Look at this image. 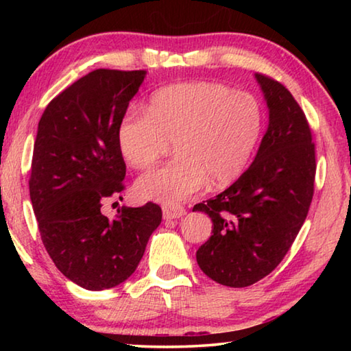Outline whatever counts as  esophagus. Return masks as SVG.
Returning <instances> with one entry per match:
<instances>
[{"label":"esophagus","mask_w":351,"mask_h":351,"mask_svg":"<svg viewBox=\"0 0 351 351\" xmlns=\"http://www.w3.org/2000/svg\"><path fill=\"white\" fill-rule=\"evenodd\" d=\"M164 219H176L186 215V209L181 206H165L162 209Z\"/></svg>","instance_id":"obj_1"}]
</instances>
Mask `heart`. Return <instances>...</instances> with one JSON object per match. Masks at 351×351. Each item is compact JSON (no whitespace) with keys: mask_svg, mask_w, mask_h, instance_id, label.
<instances>
[{"mask_svg":"<svg viewBox=\"0 0 351 351\" xmlns=\"http://www.w3.org/2000/svg\"><path fill=\"white\" fill-rule=\"evenodd\" d=\"M263 122V108L252 94L217 82H184L154 91L148 110L123 112L117 142L130 165L150 169L173 141V161L136 184L142 198L173 206L197 195L209 180L215 187L239 180Z\"/></svg>","mask_w":351,"mask_h":351,"instance_id":"1","label":"heart"}]
</instances>
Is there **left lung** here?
Listing matches in <instances>:
<instances>
[{
    "label": "left lung",
    "instance_id": "left-lung-1",
    "mask_svg": "<svg viewBox=\"0 0 351 351\" xmlns=\"http://www.w3.org/2000/svg\"><path fill=\"white\" fill-rule=\"evenodd\" d=\"M269 108L268 132L245 173L218 197L193 207L212 218V237L197 251L201 271L243 288L274 271L310 210L316 147L306 116L280 82L255 74Z\"/></svg>",
    "mask_w": 351,
    "mask_h": 351
}]
</instances>
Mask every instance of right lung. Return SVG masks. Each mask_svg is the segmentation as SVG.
Returning a JSON list of instances; mask_svg holds the SVG:
<instances>
[{
	"label": "right lung",
	"instance_id": "1",
	"mask_svg": "<svg viewBox=\"0 0 351 351\" xmlns=\"http://www.w3.org/2000/svg\"><path fill=\"white\" fill-rule=\"evenodd\" d=\"M145 73L91 71L52 99L38 122L29 193L41 241L57 269L90 291L125 282L162 219L154 203L122 206L114 219L100 212L125 189L117 127Z\"/></svg>",
	"mask_w": 351,
	"mask_h": 351
}]
</instances>
